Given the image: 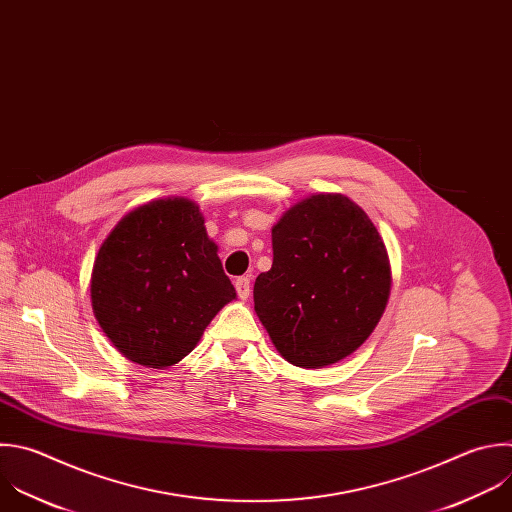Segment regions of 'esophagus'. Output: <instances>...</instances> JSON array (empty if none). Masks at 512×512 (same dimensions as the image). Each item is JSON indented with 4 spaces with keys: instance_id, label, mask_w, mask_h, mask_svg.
Instances as JSON below:
<instances>
[{
    "instance_id": "34e87169",
    "label": "esophagus",
    "mask_w": 512,
    "mask_h": 512,
    "mask_svg": "<svg viewBox=\"0 0 512 512\" xmlns=\"http://www.w3.org/2000/svg\"><path fill=\"white\" fill-rule=\"evenodd\" d=\"M235 289H237L239 297L245 301V299L249 297V293H251V281H249V277H239V279L235 281Z\"/></svg>"
}]
</instances>
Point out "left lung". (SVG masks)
I'll return each mask as SVG.
<instances>
[{
    "instance_id": "left-lung-1",
    "label": "left lung",
    "mask_w": 512,
    "mask_h": 512,
    "mask_svg": "<svg viewBox=\"0 0 512 512\" xmlns=\"http://www.w3.org/2000/svg\"><path fill=\"white\" fill-rule=\"evenodd\" d=\"M273 265L255 279V313L277 352L317 370L352 356L388 305L392 267L366 211L339 193L289 207L271 229Z\"/></svg>"
}]
</instances>
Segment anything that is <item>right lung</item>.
Returning a JSON list of instances; mask_svg holds the SVG:
<instances>
[{
  "label": "right lung",
  "mask_w": 512,
  "mask_h": 512,
  "mask_svg": "<svg viewBox=\"0 0 512 512\" xmlns=\"http://www.w3.org/2000/svg\"><path fill=\"white\" fill-rule=\"evenodd\" d=\"M205 217L185 197L126 213L94 259V317L130 362L164 370L189 356L211 319L237 297Z\"/></svg>",
  "instance_id": "right-lung-1"
}]
</instances>
